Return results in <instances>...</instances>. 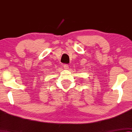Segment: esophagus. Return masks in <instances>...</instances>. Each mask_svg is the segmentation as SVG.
<instances>
[{
  "label": "esophagus",
  "mask_w": 132,
  "mask_h": 132,
  "mask_svg": "<svg viewBox=\"0 0 132 132\" xmlns=\"http://www.w3.org/2000/svg\"><path fill=\"white\" fill-rule=\"evenodd\" d=\"M63 68H64V69H66V70L69 69V66H68V64H64V66H63Z\"/></svg>",
  "instance_id": "1"
}]
</instances>
